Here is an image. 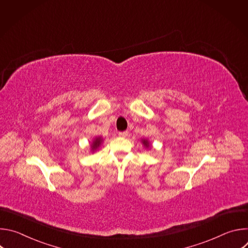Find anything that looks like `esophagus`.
Here are the masks:
<instances>
[{"instance_id": "obj_1", "label": "esophagus", "mask_w": 248, "mask_h": 248, "mask_svg": "<svg viewBox=\"0 0 248 248\" xmlns=\"http://www.w3.org/2000/svg\"><path fill=\"white\" fill-rule=\"evenodd\" d=\"M128 135V131H121L119 132L120 137H126Z\"/></svg>"}]
</instances>
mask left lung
Instances as JSON below:
<instances>
[{
	"mask_svg": "<svg viewBox=\"0 0 248 248\" xmlns=\"http://www.w3.org/2000/svg\"><path fill=\"white\" fill-rule=\"evenodd\" d=\"M142 143H143V145L145 146V147H149V141L147 140V139H142Z\"/></svg>",
	"mask_w": 248,
	"mask_h": 248,
	"instance_id": "1",
	"label": "left lung"
}]
</instances>
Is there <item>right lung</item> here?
<instances>
[{
    "mask_svg": "<svg viewBox=\"0 0 248 248\" xmlns=\"http://www.w3.org/2000/svg\"><path fill=\"white\" fill-rule=\"evenodd\" d=\"M102 143V138L101 137H96L94 139V141L92 142V145H91V148H92V151H96V149L101 145Z\"/></svg>",
    "mask_w": 248,
    "mask_h": 248,
    "instance_id": "1",
    "label": "right lung"
}]
</instances>
